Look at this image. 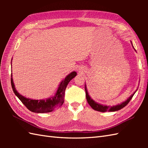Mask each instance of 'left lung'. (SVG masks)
Wrapping results in <instances>:
<instances>
[{
	"label": "left lung",
	"instance_id": "left-lung-1",
	"mask_svg": "<svg viewBox=\"0 0 148 148\" xmlns=\"http://www.w3.org/2000/svg\"><path fill=\"white\" fill-rule=\"evenodd\" d=\"M84 88H85V92H86V98L87 100L88 103H89V105L92 107V108L95 110V111H100V112H106V111H118V110H120L121 109L123 108L124 107L126 106L128 102L130 101V100L132 99V97L134 95V93L133 95H132L129 98H128L126 101L121 103V104L117 105L113 107H109V106H102L100 105L99 103H96L94 100H93L92 99L90 98V97L88 95V92L86 90V85H84Z\"/></svg>",
	"mask_w": 148,
	"mask_h": 148
}]
</instances>
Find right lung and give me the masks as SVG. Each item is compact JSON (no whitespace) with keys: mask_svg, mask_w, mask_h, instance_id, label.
I'll use <instances>...</instances> for the list:
<instances>
[{"mask_svg":"<svg viewBox=\"0 0 148 148\" xmlns=\"http://www.w3.org/2000/svg\"><path fill=\"white\" fill-rule=\"evenodd\" d=\"M76 74L77 73L76 72H72L70 74H69L60 84L55 97L45 100H32L30 99H27L25 97L20 95L15 89L12 77L11 78V86L15 95L18 97V98L21 100V102L25 106L26 108L29 111L37 113L49 112L53 111L55 109H58L63 104V103L64 102V99L66 87H67L69 81L73 79L76 76Z\"/></svg>","mask_w":148,"mask_h":148,"instance_id":"obj_1","label":"right lung"}]
</instances>
